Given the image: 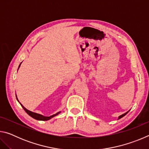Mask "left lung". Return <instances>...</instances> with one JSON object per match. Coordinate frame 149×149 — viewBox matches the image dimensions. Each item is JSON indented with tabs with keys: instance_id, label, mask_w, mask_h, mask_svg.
Wrapping results in <instances>:
<instances>
[{
	"instance_id": "obj_1",
	"label": "left lung",
	"mask_w": 149,
	"mask_h": 149,
	"mask_svg": "<svg viewBox=\"0 0 149 149\" xmlns=\"http://www.w3.org/2000/svg\"><path fill=\"white\" fill-rule=\"evenodd\" d=\"M128 112H129V111H128ZM128 112H125V114H122V115H121V116H119V118H118V119H120V118H122V117H123V116H125L126 114H127V113H128Z\"/></svg>"
}]
</instances>
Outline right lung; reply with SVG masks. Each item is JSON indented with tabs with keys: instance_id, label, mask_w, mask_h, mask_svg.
I'll return each instance as SVG.
<instances>
[{
	"instance_id": "obj_1",
	"label": "right lung",
	"mask_w": 149,
	"mask_h": 149,
	"mask_svg": "<svg viewBox=\"0 0 149 149\" xmlns=\"http://www.w3.org/2000/svg\"><path fill=\"white\" fill-rule=\"evenodd\" d=\"M16 99H17V97H16ZM17 101H18V100H17ZM18 102H19V101H18ZM21 104L22 108H24V110L25 111H26L27 114L29 115L30 116L32 117L33 118H34V119L37 120H41V121H47V120H50V119H51V118H52V117H54V116H55L58 115V114L59 113H60V112H59L56 113V114H55L52 115V116H49V117L43 116H42V115H41V114H37V113L33 112H31V111L27 110L26 108H25V107H24V106L22 105V104Z\"/></svg>"
}]
</instances>
